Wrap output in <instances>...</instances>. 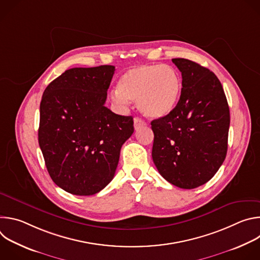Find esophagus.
<instances>
[{"label":"esophagus","instance_id":"34e87169","mask_svg":"<svg viewBox=\"0 0 260 260\" xmlns=\"http://www.w3.org/2000/svg\"><path fill=\"white\" fill-rule=\"evenodd\" d=\"M134 124H135V129H139L140 127L146 125V122H145L143 119L139 118V117H135V119H134Z\"/></svg>","mask_w":260,"mask_h":260}]
</instances>
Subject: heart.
Here are the masks:
<instances>
[{
	"label": "heart",
	"instance_id": "heart-1",
	"mask_svg": "<svg viewBox=\"0 0 260 260\" xmlns=\"http://www.w3.org/2000/svg\"><path fill=\"white\" fill-rule=\"evenodd\" d=\"M181 91L182 81L175 69L164 64H141L123 74L111 99L118 106L137 101L143 114L161 118L175 109Z\"/></svg>",
	"mask_w": 260,
	"mask_h": 260
}]
</instances>
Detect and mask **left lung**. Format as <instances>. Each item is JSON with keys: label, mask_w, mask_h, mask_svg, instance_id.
<instances>
[{"label": "left lung", "mask_w": 260, "mask_h": 260, "mask_svg": "<svg viewBox=\"0 0 260 260\" xmlns=\"http://www.w3.org/2000/svg\"><path fill=\"white\" fill-rule=\"evenodd\" d=\"M172 61L181 72L182 91L170 114L151 121L152 159L168 182L192 189L212 179L225 159L230 108L213 72L186 58Z\"/></svg>", "instance_id": "8db88e82"}]
</instances>
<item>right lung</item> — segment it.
I'll list each match as a JSON object with an SVG mask.
<instances>
[{
    "label": "right lung",
    "mask_w": 260,
    "mask_h": 260,
    "mask_svg": "<svg viewBox=\"0 0 260 260\" xmlns=\"http://www.w3.org/2000/svg\"><path fill=\"white\" fill-rule=\"evenodd\" d=\"M114 66L73 68L44 90L38 140L52 181L75 196H92L115 175L132 116L105 107Z\"/></svg>",
    "instance_id": "add662e5"
}]
</instances>
